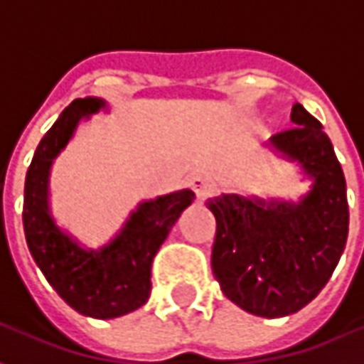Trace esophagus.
I'll list each match as a JSON object with an SVG mask.
<instances>
[{"label": "esophagus", "instance_id": "esophagus-1", "mask_svg": "<svg viewBox=\"0 0 364 364\" xmlns=\"http://www.w3.org/2000/svg\"><path fill=\"white\" fill-rule=\"evenodd\" d=\"M189 187L195 191V195H197L198 200H205L206 197H210L213 195V185L210 181L203 177V175H193L189 179Z\"/></svg>", "mask_w": 364, "mask_h": 364}]
</instances>
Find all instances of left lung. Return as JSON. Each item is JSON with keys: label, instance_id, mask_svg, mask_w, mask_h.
Instances as JSON below:
<instances>
[{"label": "left lung", "instance_id": "left-lung-1", "mask_svg": "<svg viewBox=\"0 0 364 364\" xmlns=\"http://www.w3.org/2000/svg\"><path fill=\"white\" fill-rule=\"evenodd\" d=\"M294 127L265 148L310 179L298 200L222 193L206 206L216 218L213 273L228 300L261 318L302 310L326 287L347 244L349 206L343 169L328 134L296 103Z\"/></svg>", "mask_w": 364, "mask_h": 364}]
</instances>
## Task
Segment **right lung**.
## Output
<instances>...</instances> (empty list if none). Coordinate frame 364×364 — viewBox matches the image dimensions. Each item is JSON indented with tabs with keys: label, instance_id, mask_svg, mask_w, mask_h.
I'll use <instances>...</instances> for the list:
<instances>
[{
	"label": "right lung",
	"instance_id": "right-lung-1",
	"mask_svg": "<svg viewBox=\"0 0 364 364\" xmlns=\"http://www.w3.org/2000/svg\"><path fill=\"white\" fill-rule=\"evenodd\" d=\"M99 111L109 112L105 99H75L44 134L25 179L23 226L28 252L60 298L83 316L111 320L148 302L151 261L195 193L181 189L138 203L122 228L97 250L60 228L50 208L54 159L74 138L77 124Z\"/></svg>",
	"mask_w": 364,
	"mask_h": 364
}]
</instances>
